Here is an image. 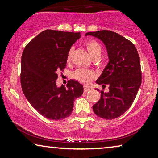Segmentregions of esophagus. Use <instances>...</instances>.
Here are the masks:
<instances>
[{"mask_svg": "<svg viewBox=\"0 0 158 158\" xmlns=\"http://www.w3.org/2000/svg\"><path fill=\"white\" fill-rule=\"evenodd\" d=\"M90 89H91V87L85 86L84 89H83V91H84V93H87V92H89V90H90Z\"/></svg>", "mask_w": 158, "mask_h": 158, "instance_id": "34e87169", "label": "esophagus"}]
</instances>
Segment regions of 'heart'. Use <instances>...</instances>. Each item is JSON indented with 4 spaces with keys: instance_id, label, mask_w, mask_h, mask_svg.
I'll use <instances>...</instances> for the list:
<instances>
[{
    "instance_id": "1",
    "label": "heart",
    "mask_w": 158,
    "mask_h": 158,
    "mask_svg": "<svg viewBox=\"0 0 158 158\" xmlns=\"http://www.w3.org/2000/svg\"><path fill=\"white\" fill-rule=\"evenodd\" d=\"M86 47L87 49V52L91 56L93 57L94 56L96 55H100L102 52V47L99 44L94 40L88 41L86 43ZM73 49L71 48L69 50V53L67 55V61H71L73 56ZM73 76L75 79L77 80L82 83L83 84H88L91 82L92 80L94 78V74L93 71H88V70L80 69L76 70V71L73 73Z\"/></svg>"
}]
</instances>
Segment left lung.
I'll return each instance as SVG.
<instances>
[{
    "mask_svg": "<svg viewBox=\"0 0 158 158\" xmlns=\"http://www.w3.org/2000/svg\"><path fill=\"white\" fill-rule=\"evenodd\" d=\"M85 35L100 40L109 58L108 64L96 82L102 87L109 85L110 91H101L100 99L93 106V111L105 119L118 118L131 106L141 85L139 55L131 42L114 31L100 30Z\"/></svg>",
    "mask_w": 158,
    "mask_h": 158,
    "instance_id": "left-lung-1",
    "label": "left lung"
}]
</instances>
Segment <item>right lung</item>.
I'll list each match as a JSON object with an SVG mask.
<instances>
[{"label":"right lung","mask_w":158,"mask_h":158,"mask_svg":"<svg viewBox=\"0 0 158 158\" xmlns=\"http://www.w3.org/2000/svg\"><path fill=\"white\" fill-rule=\"evenodd\" d=\"M81 33L47 30L26 46L21 59L23 92L31 106L51 120H62L72 113L75 99L83 86L75 80L67 87H57V72L66 65L67 55Z\"/></svg>","instance_id":"right-lung-1"}]
</instances>
